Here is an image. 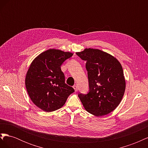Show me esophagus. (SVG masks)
I'll return each mask as SVG.
<instances>
[{
    "instance_id": "34e87169",
    "label": "esophagus",
    "mask_w": 148,
    "mask_h": 148,
    "mask_svg": "<svg viewBox=\"0 0 148 148\" xmlns=\"http://www.w3.org/2000/svg\"><path fill=\"white\" fill-rule=\"evenodd\" d=\"M73 88H74L75 92H77V91H78V87H77V85H74V86H73Z\"/></svg>"
}]
</instances>
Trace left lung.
Instances as JSON below:
<instances>
[{"label": "left lung", "mask_w": 148, "mask_h": 148, "mask_svg": "<svg viewBox=\"0 0 148 148\" xmlns=\"http://www.w3.org/2000/svg\"><path fill=\"white\" fill-rule=\"evenodd\" d=\"M76 54L86 61L89 92L78 95L84 109L96 116L110 113L119 105L125 90L122 65L116 58L99 49H85Z\"/></svg>", "instance_id": "8db88e82"}]
</instances>
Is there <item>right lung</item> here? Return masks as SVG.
<instances>
[{"instance_id":"1","label":"right lung","mask_w":148,"mask_h":148,"mask_svg":"<svg viewBox=\"0 0 148 148\" xmlns=\"http://www.w3.org/2000/svg\"><path fill=\"white\" fill-rule=\"evenodd\" d=\"M73 53L49 49L35 58L25 78L26 88L34 104L49 112L63 106L74 89L65 83L60 66Z\"/></svg>"}]
</instances>
